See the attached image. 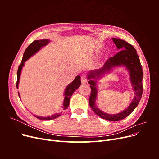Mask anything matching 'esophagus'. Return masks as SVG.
<instances>
[{
  "mask_svg": "<svg viewBox=\"0 0 159 159\" xmlns=\"http://www.w3.org/2000/svg\"><path fill=\"white\" fill-rule=\"evenodd\" d=\"M81 83H82V84H85L86 82H87L88 80H87V78H86V76L84 75L81 76Z\"/></svg>",
  "mask_w": 159,
  "mask_h": 159,
  "instance_id": "1",
  "label": "esophagus"
}]
</instances>
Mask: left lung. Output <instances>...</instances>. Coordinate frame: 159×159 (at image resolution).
I'll list each match as a JSON object with an SVG mask.
<instances>
[{
  "mask_svg": "<svg viewBox=\"0 0 159 159\" xmlns=\"http://www.w3.org/2000/svg\"><path fill=\"white\" fill-rule=\"evenodd\" d=\"M112 39L119 51L113 57H109L105 63L103 68L89 72L88 78L89 80L98 78L105 72L111 70L113 67L124 66L129 71L130 77H131L130 79L135 95L131 103L123 111L114 115L105 113L98 109L95 103L97 97L96 81L89 80L88 83L90 84L91 94L89 99V103L93 112L100 117L110 121H117L125 119L131 114L140 102L143 93V70L140 60L134 48L127 42L119 38H113Z\"/></svg>",
  "mask_w": 159,
  "mask_h": 159,
  "instance_id": "1",
  "label": "left lung"
}]
</instances>
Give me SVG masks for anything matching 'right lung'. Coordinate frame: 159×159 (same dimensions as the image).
Listing matches in <instances>:
<instances>
[{"mask_svg":"<svg viewBox=\"0 0 159 159\" xmlns=\"http://www.w3.org/2000/svg\"><path fill=\"white\" fill-rule=\"evenodd\" d=\"M48 40H34L33 42H32L31 44L28 46L27 48L26 49L25 53H24L22 60L21 61V64H20L18 67V71H17V81H16V88L18 89V83H19V80H20V76L21 74V71L22 67L24 66V64H25V62L32 55L38 51L40 50L42 47L44 46L47 45L49 43ZM81 85V80H80V76L78 75L75 77V78L74 80L72 81V82L69 84L67 88L65 89V92H64V103H63V109H66L68 108L70 104V100L71 96L73 94V93L75 91V89H78ZM19 97H20V95L18 93ZM61 115V113H57L54 115H52V116L49 117H39L37 116V115H34V116L41 120H51V119H54L57 117H60Z\"/></svg>","mask_w":159,"mask_h":159,"instance_id":"right-lung-1","label":"right lung"}]
</instances>
